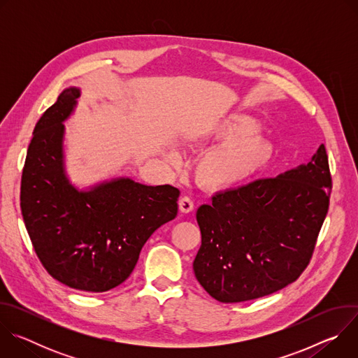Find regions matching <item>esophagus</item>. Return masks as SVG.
<instances>
[{"label":"esophagus","mask_w":358,"mask_h":358,"mask_svg":"<svg viewBox=\"0 0 358 358\" xmlns=\"http://www.w3.org/2000/svg\"><path fill=\"white\" fill-rule=\"evenodd\" d=\"M178 207H180V211L184 213V214H188L194 210V201L189 198V196H182L180 201H178Z\"/></svg>","instance_id":"34e87169"}]
</instances>
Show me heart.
<instances>
[{"instance_id": "heart-1", "label": "heart", "mask_w": 358, "mask_h": 358, "mask_svg": "<svg viewBox=\"0 0 358 358\" xmlns=\"http://www.w3.org/2000/svg\"><path fill=\"white\" fill-rule=\"evenodd\" d=\"M258 131L259 123L241 113H228L203 127L201 141L222 143L199 157L195 166L199 182L213 189H228L265 171L273 159V147ZM167 157L177 159L174 152Z\"/></svg>"}]
</instances>
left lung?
<instances>
[{
    "label": "left lung",
    "instance_id": "left-lung-1",
    "mask_svg": "<svg viewBox=\"0 0 358 358\" xmlns=\"http://www.w3.org/2000/svg\"><path fill=\"white\" fill-rule=\"evenodd\" d=\"M330 189L322 144L308 164L214 195L196 211L199 285L218 301L239 303L294 282L312 259Z\"/></svg>",
    "mask_w": 358,
    "mask_h": 358
}]
</instances>
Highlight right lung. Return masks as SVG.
<instances>
[{"mask_svg":"<svg viewBox=\"0 0 358 358\" xmlns=\"http://www.w3.org/2000/svg\"><path fill=\"white\" fill-rule=\"evenodd\" d=\"M80 96L68 87L38 120L21 180V211L48 273L83 292H108L133 272L143 245L174 220L180 189L127 177L78 189L65 171L64 122Z\"/></svg>","mask_w":358,"mask_h":358,"instance_id":"obj_1","label":"right lung"}]
</instances>
